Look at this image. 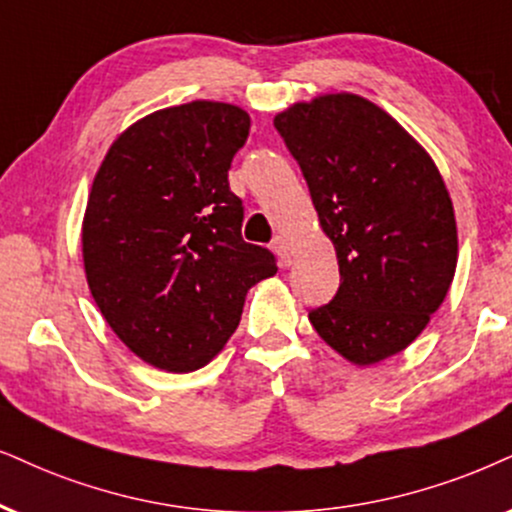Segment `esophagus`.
Masks as SVG:
<instances>
[{
    "label": "esophagus",
    "mask_w": 512,
    "mask_h": 512,
    "mask_svg": "<svg viewBox=\"0 0 512 512\" xmlns=\"http://www.w3.org/2000/svg\"><path fill=\"white\" fill-rule=\"evenodd\" d=\"M271 248L278 257H281V264L283 267H290V262H293V248H290V243L286 241L283 236H276L274 243H271Z\"/></svg>",
    "instance_id": "obj_1"
}]
</instances>
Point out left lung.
Masks as SVG:
<instances>
[{"instance_id":"8db88e82","label":"left lung","mask_w":512,"mask_h":512,"mask_svg":"<svg viewBox=\"0 0 512 512\" xmlns=\"http://www.w3.org/2000/svg\"><path fill=\"white\" fill-rule=\"evenodd\" d=\"M274 127L338 255V293L309 321L352 364H378L423 333L454 281L456 217L442 174L397 120L357 94L295 103Z\"/></svg>"}]
</instances>
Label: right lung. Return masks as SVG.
<instances>
[{"label": "right lung", "instance_id": "1", "mask_svg": "<svg viewBox=\"0 0 512 512\" xmlns=\"http://www.w3.org/2000/svg\"><path fill=\"white\" fill-rule=\"evenodd\" d=\"M243 108L191 101L125 129L96 172L82 222L87 283L103 319L146 364L205 366L226 345L248 290L276 257L241 236L229 189Z\"/></svg>", "mask_w": 512, "mask_h": 512}]
</instances>
